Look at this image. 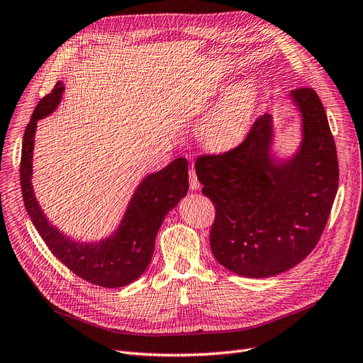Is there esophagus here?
I'll return each mask as SVG.
<instances>
[{"label": "esophagus", "instance_id": "esophagus-1", "mask_svg": "<svg viewBox=\"0 0 363 363\" xmlns=\"http://www.w3.org/2000/svg\"><path fill=\"white\" fill-rule=\"evenodd\" d=\"M190 189L191 190H199L200 189V182L197 179V174H196V170L191 167L190 169Z\"/></svg>", "mask_w": 363, "mask_h": 363}]
</instances>
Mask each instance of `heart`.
Returning a JSON list of instances; mask_svg holds the SVG:
<instances>
[{"mask_svg": "<svg viewBox=\"0 0 363 363\" xmlns=\"http://www.w3.org/2000/svg\"><path fill=\"white\" fill-rule=\"evenodd\" d=\"M257 103V88L250 80L233 86L203 118L200 139L211 150L223 151L245 136Z\"/></svg>", "mask_w": 363, "mask_h": 363, "instance_id": "heart-1", "label": "heart"}]
</instances>
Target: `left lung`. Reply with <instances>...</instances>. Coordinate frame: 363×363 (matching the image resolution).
Returning a JSON list of instances; mask_svg holds the SVG:
<instances>
[{"label": "left lung", "mask_w": 363, "mask_h": 363, "mask_svg": "<svg viewBox=\"0 0 363 363\" xmlns=\"http://www.w3.org/2000/svg\"><path fill=\"white\" fill-rule=\"evenodd\" d=\"M290 97L302 113L299 151L283 164L271 158L272 116H259L242 143L196 160L202 193L216 206L211 250L227 269L264 278L291 269L323 233L338 190L337 146L313 88Z\"/></svg>", "instance_id": "1"}]
</instances>
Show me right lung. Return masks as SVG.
<instances>
[{"label": "right lung", "mask_w": 363, "mask_h": 363, "mask_svg": "<svg viewBox=\"0 0 363 363\" xmlns=\"http://www.w3.org/2000/svg\"><path fill=\"white\" fill-rule=\"evenodd\" d=\"M62 91L64 86L58 82L38 101L23 133L19 170L25 209L50 252L73 274L96 286L124 287L145 272L152 259L155 236L166 213L189 191V163L185 158H177L167 167L147 174L112 236L96 244L74 242L48 221L31 185L37 121L57 109Z\"/></svg>", "instance_id": "obj_1"}]
</instances>
